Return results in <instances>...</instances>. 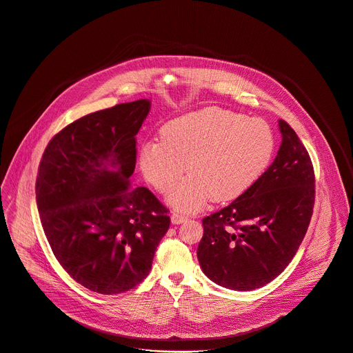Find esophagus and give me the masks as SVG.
Listing matches in <instances>:
<instances>
[{
  "label": "esophagus",
  "instance_id": "obj_1",
  "mask_svg": "<svg viewBox=\"0 0 353 353\" xmlns=\"http://www.w3.org/2000/svg\"><path fill=\"white\" fill-rule=\"evenodd\" d=\"M170 219H172V223H174V225H180V223L187 221V216H184L181 214H177V212H173L170 215Z\"/></svg>",
  "mask_w": 353,
  "mask_h": 353
}]
</instances>
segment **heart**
I'll return each mask as SVG.
<instances>
[{
    "label": "heart",
    "mask_w": 353,
    "mask_h": 353,
    "mask_svg": "<svg viewBox=\"0 0 353 353\" xmlns=\"http://www.w3.org/2000/svg\"><path fill=\"white\" fill-rule=\"evenodd\" d=\"M160 141H148L139 152L146 181L168 196L185 173L190 177L169 199L181 212H196L210 200H236L261 180L276 149L272 128L262 119L222 108H205L172 119Z\"/></svg>",
    "instance_id": "b5f03b06"
}]
</instances>
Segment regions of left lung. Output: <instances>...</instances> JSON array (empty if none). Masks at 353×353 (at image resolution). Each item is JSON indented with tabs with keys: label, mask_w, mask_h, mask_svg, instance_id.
Wrapping results in <instances>:
<instances>
[{
	"label": "left lung",
	"mask_w": 353,
	"mask_h": 353,
	"mask_svg": "<svg viewBox=\"0 0 353 353\" xmlns=\"http://www.w3.org/2000/svg\"><path fill=\"white\" fill-rule=\"evenodd\" d=\"M281 143L261 180L228 207L203 219L197 258L225 288L250 292L276 279L294 258L312 215L311 159L293 128L279 119Z\"/></svg>",
	"instance_id": "8db88e82"
}]
</instances>
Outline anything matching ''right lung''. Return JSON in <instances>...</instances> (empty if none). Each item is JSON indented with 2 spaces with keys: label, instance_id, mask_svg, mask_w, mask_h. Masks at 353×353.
<instances>
[{
  "label": "right lung",
  "instance_id": "1",
  "mask_svg": "<svg viewBox=\"0 0 353 353\" xmlns=\"http://www.w3.org/2000/svg\"><path fill=\"white\" fill-rule=\"evenodd\" d=\"M149 111L143 99L88 114L52 138L39 165L37 204L53 254L99 294L138 285L170 225L150 191L131 184Z\"/></svg>",
  "mask_w": 353,
  "mask_h": 353
}]
</instances>
